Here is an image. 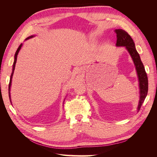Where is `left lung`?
<instances>
[{
  "mask_svg": "<svg viewBox=\"0 0 157 157\" xmlns=\"http://www.w3.org/2000/svg\"><path fill=\"white\" fill-rule=\"evenodd\" d=\"M115 32L117 34V39L116 46L126 47L136 66L140 86V101L137 107V110L139 111L148 92V78L147 73L138 52L136 49L134 42L131 36L127 32L122 29H115Z\"/></svg>",
  "mask_w": 157,
  "mask_h": 157,
  "instance_id": "8db88e82",
  "label": "left lung"
}]
</instances>
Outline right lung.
Masks as SVG:
<instances>
[{
	"mask_svg": "<svg viewBox=\"0 0 157 157\" xmlns=\"http://www.w3.org/2000/svg\"><path fill=\"white\" fill-rule=\"evenodd\" d=\"M34 36H30L28 38H27V39L25 40H27L30 39V38H32ZM22 46V44H21L20 46H19L17 50H16V54H15V56H14V61H13V69H12V74H11V76H10V82H9V86H8V94H9V98H10V102H11V99H10V87H11V83H12V76H13V71H14V69H15V66H16V61H17V54L19 53V52H20L21 48Z\"/></svg>",
	"mask_w": 157,
	"mask_h": 157,
	"instance_id": "right-lung-1",
	"label": "right lung"
}]
</instances>
